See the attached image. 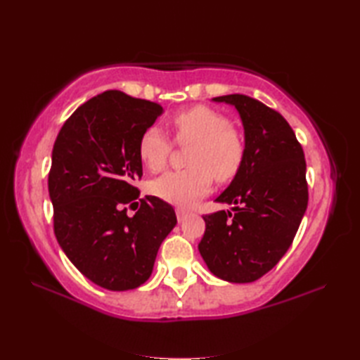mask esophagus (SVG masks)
Instances as JSON below:
<instances>
[{"label": "esophagus", "mask_w": 360, "mask_h": 360, "mask_svg": "<svg viewBox=\"0 0 360 360\" xmlns=\"http://www.w3.org/2000/svg\"><path fill=\"white\" fill-rule=\"evenodd\" d=\"M186 215H187V210L186 209H182V207H178L176 209V217H178V221L181 223L182 219L186 218Z\"/></svg>", "instance_id": "obj_1"}]
</instances>
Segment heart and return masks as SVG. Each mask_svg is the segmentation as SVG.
<instances>
[{"instance_id": "b5f03b06", "label": "heart", "mask_w": 360, "mask_h": 360, "mask_svg": "<svg viewBox=\"0 0 360 360\" xmlns=\"http://www.w3.org/2000/svg\"><path fill=\"white\" fill-rule=\"evenodd\" d=\"M172 124L176 142L192 145L187 156L190 167L162 174L150 188L167 202L192 205L209 193L213 176L218 182H229L238 174L246 156V141L226 114L209 106L178 112ZM170 151V139L158 127H148L137 142V153L150 172L162 170Z\"/></svg>"}]
</instances>
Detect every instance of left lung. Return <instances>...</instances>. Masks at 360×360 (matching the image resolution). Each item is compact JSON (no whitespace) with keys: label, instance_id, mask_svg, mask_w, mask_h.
Segmentation results:
<instances>
[{"label":"left lung","instance_id":"left-lung-1","mask_svg":"<svg viewBox=\"0 0 360 360\" xmlns=\"http://www.w3.org/2000/svg\"><path fill=\"white\" fill-rule=\"evenodd\" d=\"M213 101L238 110L246 156L232 184L217 198L236 207L202 215L205 232L198 249L221 280L250 283L269 272L294 241L308 207L307 160L278 111L244 94Z\"/></svg>","mask_w":360,"mask_h":360}]
</instances>
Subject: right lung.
Listing matches in <instances>:
<instances>
[{"mask_svg": "<svg viewBox=\"0 0 360 360\" xmlns=\"http://www.w3.org/2000/svg\"><path fill=\"white\" fill-rule=\"evenodd\" d=\"M162 112L156 102L110 89L80 105L53 143V233L71 263L105 289L143 285L176 226L170 204L156 196L137 201L134 187L142 178L137 142ZM133 205L140 209L129 217L126 209Z\"/></svg>", "mask_w": 360, "mask_h": 360, "instance_id": "obj_1", "label": "right lung"}]
</instances>
